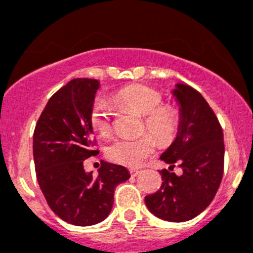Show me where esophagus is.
Instances as JSON below:
<instances>
[{
    "mask_svg": "<svg viewBox=\"0 0 253 253\" xmlns=\"http://www.w3.org/2000/svg\"><path fill=\"white\" fill-rule=\"evenodd\" d=\"M129 172H130V175L134 176V177H135V176H138L140 173L139 169H129Z\"/></svg>",
    "mask_w": 253,
    "mask_h": 253,
    "instance_id": "obj_1",
    "label": "esophagus"
}]
</instances>
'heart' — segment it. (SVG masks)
I'll return each instance as SVG.
<instances>
[{
    "label": "heart",
    "instance_id": "heart-1",
    "mask_svg": "<svg viewBox=\"0 0 253 253\" xmlns=\"http://www.w3.org/2000/svg\"><path fill=\"white\" fill-rule=\"evenodd\" d=\"M114 101L119 106L143 115L142 129L152 131L162 144H169L177 137L181 125L180 111L172 105L162 104V95L152 87L144 84L123 87L114 95ZM90 123L100 137H109L113 130V109L110 105L104 100H96L91 107ZM154 136L144 133L137 138L115 139L106 148V157L123 166H139L157 148L158 137Z\"/></svg>",
    "mask_w": 253,
    "mask_h": 253
}]
</instances>
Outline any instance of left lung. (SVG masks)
Instances as JSON below:
<instances>
[{"label": "left lung", "instance_id": "obj_1", "mask_svg": "<svg viewBox=\"0 0 253 253\" xmlns=\"http://www.w3.org/2000/svg\"><path fill=\"white\" fill-rule=\"evenodd\" d=\"M180 105L177 137L161 160L182 169V175L162 169V185L144 202L152 214L167 222H186L207 209L222 182L223 130L211 107L193 87L177 84L172 91Z\"/></svg>", "mask_w": 253, "mask_h": 253}]
</instances>
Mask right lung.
Returning <instances> with one entry per match:
<instances>
[{"mask_svg":"<svg viewBox=\"0 0 253 253\" xmlns=\"http://www.w3.org/2000/svg\"><path fill=\"white\" fill-rule=\"evenodd\" d=\"M99 87L92 78L69 81L49 99L33 138L37 178L49 208L80 227L102 222L113 208L115 187L130 177L124 166L104 161L97 176L84 169V161L97 153L90 113Z\"/></svg>","mask_w":253,"mask_h":253,"instance_id":"right-lung-1","label":"right lung"}]
</instances>
